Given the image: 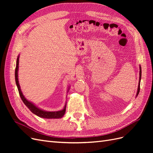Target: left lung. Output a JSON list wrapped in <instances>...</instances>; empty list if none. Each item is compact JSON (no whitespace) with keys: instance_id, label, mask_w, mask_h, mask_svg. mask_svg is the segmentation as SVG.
<instances>
[{"instance_id":"left-lung-1","label":"left lung","mask_w":153,"mask_h":153,"mask_svg":"<svg viewBox=\"0 0 153 153\" xmlns=\"http://www.w3.org/2000/svg\"><path fill=\"white\" fill-rule=\"evenodd\" d=\"M140 76H139V82H138V89H137V95L136 97L138 96V93L140 92V80H141V76H142V70H141V66H140Z\"/></svg>"}]
</instances>
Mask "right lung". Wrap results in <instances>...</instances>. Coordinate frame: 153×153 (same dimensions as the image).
Wrapping results in <instances>:
<instances>
[{
  "mask_svg": "<svg viewBox=\"0 0 153 153\" xmlns=\"http://www.w3.org/2000/svg\"><path fill=\"white\" fill-rule=\"evenodd\" d=\"M19 56L20 55H18L16 60V69H15V81H16V84L18 89V92H19V94L22 100L23 101V102H24V103L26 105L27 107L28 108L32 113L36 115H38V116L40 117L45 118V119H59V118L62 117L66 112V104L65 105V106H64V108L61 110L55 111V112H48V111H45L42 109H40L38 107H37L34 104L31 103L30 101H28L25 98L20 89V86L19 85V82H18V65H19Z\"/></svg>",
  "mask_w": 153,
  "mask_h": 153,
  "instance_id": "right-lung-1",
  "label": "right lung"
}]
</instances>
